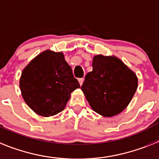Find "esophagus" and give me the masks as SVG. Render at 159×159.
Instances as JSON below:
<instances>
[{
    "label": "esophagus",
    "mask_w": 159,
    "mask_h": 159,
    "mask_svg": "<svg viewBox=\"0 0 159 159\" xmlns=\"http://www.w3.org/2000/svg\"><path fill=\"white\" fill-rule=\"evenodd\" d=\"M78 82H79L80 86H82V83H83L84 82V78H79V79H78Z\"/></svg>",
    "instance_id": "esophagus-1"
}]
</instances>
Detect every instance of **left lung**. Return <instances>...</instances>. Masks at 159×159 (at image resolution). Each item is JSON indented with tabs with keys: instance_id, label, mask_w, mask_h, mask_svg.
I'll return each mask as SVG.
<instances>
[{
	"instance_id": "obj_1",
	"label": "left lung",
	"mask_w": 159,
	"mask_h": 159,
	"mask_svg": "<svg viewBox=\"0 0 159 159\" xmlns=\"http://www.w3.org/2000/svg\"><path fill=\"white\" fill-rule=\"evenodd\" d=\"M93 70L85 77L82 90L92 109L103 116L118 115L137 89V77L116 57L95 56Z\"/></svg>"
}]
</instances>
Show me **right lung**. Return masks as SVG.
<instances>
[{
  "mask_svg": "<svg viewBox=\"0 0 159 159\" xmlns=\"http://www.w3.org/2000/svg\"><path fill=\"white\" fill-rule=\"evenodd\" d=\"M79 82L62 52L48 50L37 56L23 69L20 89L26 104L42 116L62 111Z\"/></svg>",
  "mask_w": 159,
  "mask_h": 159,
  "instance_id": "right-lung-1",
  "label": "right lung"
}]
</instances>
